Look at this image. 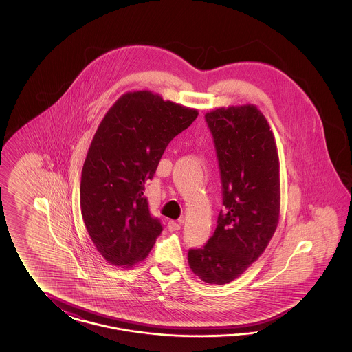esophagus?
I'll list each match as a JSON object with an SVG mask.
<instances>
[{
	"mask_svg": "<svg viewBox=\"0 0 352 352\" xmlns=\"http://www.w3.org/2000/svg\"><path fill=\"white\" fill-rule=\"evenodd\" d=\"M182 219L178 220V221H174V220H170L168 223V231L174 232V231H179L181 230V226H182Z\"/></svg>",
	"mask_w": 352,
	"mask_h": 352,
	"instance_id": "obj_1",
	"label": "esophagus"
}]
</instances>
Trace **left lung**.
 Masks as SVG:
<instances>
[{
	"instance_id": "left-lung-1",
	"label": "left lung",
	"mask_w": 352,
	"mask_h": 352,
	"mask_svg": "<svg viewBox=\"0 0 352 352\" xmlns=\"http://www.w3.org/2000/svg\"><path fill=\"white\" fill-rule=\"evenodd\" d=\"M223 184L217 230L188 265L207 284L240 277L264 253L280 220V160L273 132L253 105L220 107L206 113Z\"/></svg>"
}]
</instances>
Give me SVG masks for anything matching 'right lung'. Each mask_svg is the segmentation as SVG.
Listing matches in <instances>:
<instances>
[{"label":"right lung","instance_id":"obj_1","mask_svg":"<svg viewBox=\"0 0 352 352\" xmlns=\"http://www.w3.org/2000/svg\"><path fill=\"white\" fill-rule=\"evenodd\" d=\"M198 115L142 89L121 95L101 120L82 170L80 210L94 245L111 265L141 263L162 232L149 212L145 184L168 142Z\"/></svg>","mask_w":352,"mask_h":352}]
</instances>
